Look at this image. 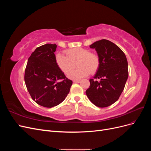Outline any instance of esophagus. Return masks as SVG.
I'll return each mask as SVG.
<instances>
[{
    "mask_svg": "<svg viewBox=\"0 0 151 151\" xmlns=\"http://www.w3.org/2000/svg\"><path fill=\"white\" fill-rule=\"evenodd\" d=\"M73 82H74V83H80V81L79 80H75V81H74Z\"/></svg>",
    "mask_w": 151,
    "mask_h": 151,
    "instance_id": "34e87169",
    "label": "esophagus"
}]
</instances>
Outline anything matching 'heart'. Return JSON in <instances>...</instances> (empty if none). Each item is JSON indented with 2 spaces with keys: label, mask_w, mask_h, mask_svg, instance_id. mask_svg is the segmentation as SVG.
Listing matches in <instances>:
<instances>
[{
  "label": "heart",
  "mask_w": 151,
  "mask_h": 151,
  "mask_svg": "<svg viewBox=\"0 0 151 151\" xmlns=\"http://www.w3.org/2000/svg\"><path fill=\"white\" fill-rule=\"evenodd\" d=\"M67 56L62 53L55 55L56 64L65 74H68L74 68V63L77 62V70L68 74V77L73 80H79L83 77L94 74L100 65L99 57L97 53L90 52L88 49L77 47L65 51Z\"/></svg>",
  "instance_id": "b5f03b06"
}]
</instances>
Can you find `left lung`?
<instances>
[{
	"label": "left lung",
	"instance_id": "left-lung-1",
	"mask_svg": "<svg viewBox=\"0 0 151 151\" xmlns=\"http://www.w3.org/2000/svg\"><path fill=\"white\" fill-rule=\"evenodd\" d=\"M89 47L96 50L100 65L94 79L89 80L86 94L95 106L108 107L119 99L124 89L129 77L127 58L117 45L107 40L97 41Z\"/></svg>",
	"mask_w": 151,
	"mask_h": 151
}]
</instances>
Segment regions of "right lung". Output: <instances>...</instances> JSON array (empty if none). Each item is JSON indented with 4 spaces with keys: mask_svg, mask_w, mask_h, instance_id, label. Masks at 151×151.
Segmentation results:
<instances>
[{
    "mask_svg": "<svg viewBox=\"0 0 151 151\" xmlns=\"http://www.w3.org/2000/svg\"><path fill=\"white\" fill-rule=\"evenodd\" d=\"M56 44L49 43L36 48L25 69L24 81L31 98L46 108L60 104L72 84L56 64Z\"/></svg>",
    "mask_w": 151,
    "mask_h": 151,
    "instance_id": "right-lung-1",
    "label": "right lung"
}]
</instances>
